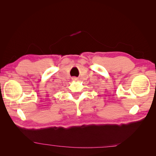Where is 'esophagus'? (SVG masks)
<instances>
[{
	"mask_svg": "<svg viewBox=\"0 0 156 156\" xmlns=\"http://www.w3.org/2000/svg\"><path fill=\"white\" fill-rule=\"evenodd\" d=\"M72 80H74V81H76V80H77V78L75 77H72Z\"/></svg>",
	"mask_w": 156,
	"mask_h": 156,
	"instance_id": "1",
	"label": "esophagus"
}]
</instances>
